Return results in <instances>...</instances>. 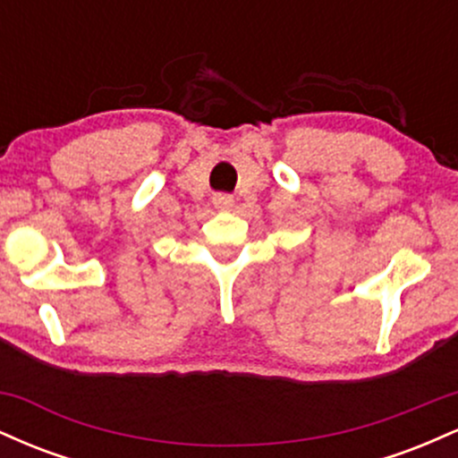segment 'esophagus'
Wrapping results in <instances>:
<instances>
[{
    "mask_svg": "<svg viewBox=\"0 0 458 458\" xmlns=\"http://www.w3.org/2000/svg\"><path fill=\"white\" fill-rule=\"evenodd\" d=\"M213 204L215 208H230L234 204V198L228 196V193H215Z\"/></svg>",
    "mask_w": 458,
    "mask_h": 458,
    "instance_id": "esophagus-1",
    "label": "esophagus"
}]
</instances>
